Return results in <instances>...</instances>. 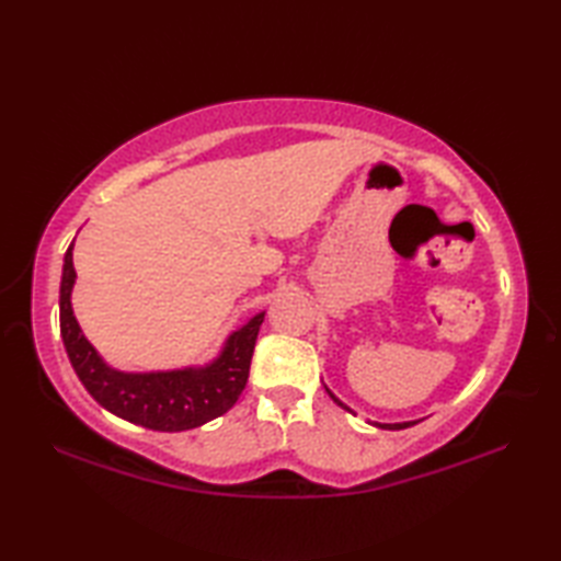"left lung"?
<instances>
[{
    "instance_id": "1",
    "label": "left lung",
    "mask_w": 561,
    "mask_h": 561,
    "mask_svg": "<svg viewBox=\"0 0 561 561\" xmlns=\"http://www.w3.org/2000/svg\"><path fill=\"white\" fill-rule=\"evenodd\" d=\"M325 390H328V388H325ZM328 396H330L332 400H335V402L340 404V408H342V410H347V412H352V414H354V410H350V408H347V404H344V402H342L340 398H335V396H332V392H330V390H328ZM368 424H374V426H378V428H392V432H396V428H408V426H412V424H416V422H400V424H380V422H368Z\"/></svg>"
}]
</instances>
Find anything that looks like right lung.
Listing matches in <instances>:
<instances>
[{"instance_id":"add662e5","label":"right lung","mask_w":561,"mask_h":561,"mask_svg":"<svg viewBox=\"0 0 561 561\" xmlns=\"http://www.w3.org/2000/svg\"><path fill=\"white\" fill-rule=\"evenodd\" d=\"M71 250L75 243L67 248L59 282V332L69 362L89 396L121 420L153 432H187L229 412L248 383L250 359L265 313L253 316L243 328L233 330L217 359L205 366L147 374L117 371L83 337L71 311V289L77 279Z\"/></svg>"}]
</instances>
